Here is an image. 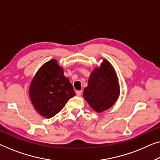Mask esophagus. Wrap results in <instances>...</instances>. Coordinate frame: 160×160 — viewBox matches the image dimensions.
Wrapping results in <instances>:
<instances>
[{
	"label": "esophagus",
	"instance_id": "1",
	"mask_svg": "<svg viewBox=\"0 0 160 160\" xmlns=\"http://www.w3.org/2000/svg\"><path fill=\"white\" fill-rule=\"evenodd\" d=\"M82 93V91H76V94H77V96H81Z\"/></svg>",
	"mask_w": 160,
	"mask_h": 160
}]
</instances>
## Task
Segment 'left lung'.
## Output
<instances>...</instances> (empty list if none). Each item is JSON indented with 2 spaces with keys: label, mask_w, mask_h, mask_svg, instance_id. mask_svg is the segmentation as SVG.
Instances as JSON below:
<instances>
[{
  "label": "left lung",
  "mask_w": 160,
  "mask_h": 160,
  "mask_svg": "<svg viewBox=\"0 0 160 160\" xmlns=\"http://www.w3.org/2000/svg\"><path fill=\"white\" fill-rule=\"evenodd\" d=\"M118 78L113 67L103 59L100 67L94 69L90 75L83 97L97 112L105 111L114 104L120 95Z\"/></svg>",
  "instance_id": "left-lung-1"
}]
</instances>
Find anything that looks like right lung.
I'll list each match as a JSON object with an SVG mask.
<instances>
[{
	"label": "right lung",
	"mask_w": 160,
	"mask_h": 160,
	"mask_svg": "<svg viewBox=\"0 0 160 160\" xmlns=\"http://www.w3.org/2000/svg\"><path fill=\"white\" fill-rule=\"evenodd\" d=\"M29 93L36 111L46 118L55 116L75 96L73 86L56 59L48 61L38 69Z\"/></svg>",
	"instance_id": "obj_1"
}]
</instances>
